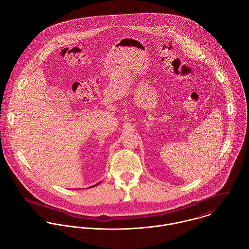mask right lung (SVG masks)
<instances>
[{
	"instance_id": "right-lung-1",
	"label": "right lung",
	"mask_w": 249,
	"mask_h": 249,
	"mask_svg": "<svg viewBox=\"0 0 249 249\" xmlns=\"http://www.w3.org/2000/svg\"><path fill=\"white\" fill-rule=\"evenodd\" d=\"M100 183H98V184H96V185H94V186H93V187H95V186H97V185H99Z\"/></svg>"
}]
</instances>
